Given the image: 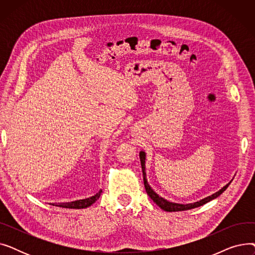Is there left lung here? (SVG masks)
<instances>
[{
	"instance_id": "1",
	"label": "left lung",
	"mask_w": 255,
	"mask_h": 255,
	"mask_svg": "<svg viewBox=\"0 0 255 255\" xmlns=\"http://www.w3.org/2000/svg\"><path fill=\"white\" fill-rule=\"evenodd\" d=\"M139 158H140V163H141V168H142V176H143V184H144V188H145V191L146 193H148V195L151 197V199L153 200V202L158 206L161 208L163 211H166V212H178V211H186V210H190V209H194V208H197V207H200L203 206L209 202H211L212 199L218 197L221 193H223L225 191V189L229 187V185L232 183V181L226 184L224 187H222V188L215 192L214 194L210 195V196H207L203 199L198 200V202L196 203H193V204H186V205H183V204H176V203H171V202H168V200L164 199L163 197L159 196L153 189L152 187L149 185L148 183V180H146V173H145V153L143 151H140L139 152Z\"/></svg>"
}]
</instances>
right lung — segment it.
<instances>
[{"label": "right lung", "mask_w": 255, "mask_h": 255, "mask_svg": "<svg viewBox=\"0 0 255 255\" xmlns=\"http://www.w3.org/2000/svg\"><path fill=\"white\" fill-rule=\"evenodd\" d=\"M101 192H102V190L100 189L99 192H97L95 195H93L91 197H88L85 199L74 200V202H70V203H56V204H52V206L60 207V208H66V209H86L96 202V200L100 197Z\"/></svg>", "instance_id": "right-lung-1"}]
</instances>
